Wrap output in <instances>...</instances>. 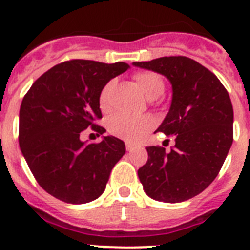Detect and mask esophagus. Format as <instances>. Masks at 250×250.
I'll use <instances>...</instances> for the list:
<instances>
[{
  "label": "esophagus",
  "instance_id": "obj_1",
  "mask_svg": "<svg viewBox=\"0 0 250 250\" xmlns=\"http://www.w3.org/2000/svg\"><path fill=\"white\" fill-rule=\"evenodd\" d=\"M135 149V146L132 144H130V143H126V150L127 151H132V150Z\"/></svg>",
  "mask_w": 250,
  "mask_h": 250
}]
</instances>
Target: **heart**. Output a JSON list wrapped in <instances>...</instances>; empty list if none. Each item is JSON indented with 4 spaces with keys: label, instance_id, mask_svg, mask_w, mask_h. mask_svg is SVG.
Segmentation results:
<instances>
[{
    "label": "heart",
    "instance_id": "heart-1",
    "mask_svg": "<svg viewBox=\"0 0 250 250\" xmlns=\"http://www.w3.org/2000/svg\"><path fill=\"white\" fill-rule=\"evenodd\" d=\"M134 81L138 85L144 96L149 100L159 98L164 92V80L160 75L152 71H141L134 75ZM112 87V83H109L103 89L100 94V106L103 110L107 109V96L109 91ZM154 125V120L150 116L145 115H130L125 112L112 115L107 123V129L112 135L124 139L129 143H136L149 131Z\"/></svg>",
    "mask_w": 250,
    "mask_h": 250
}]
</instances>
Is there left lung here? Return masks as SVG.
Wrapping results in <instances>:
<instances>
[{"mask_svg":"<svg viewBox=\"0 0 250 250\" xmlns=\"http://www.w3.org/2000/svg\"><path fill=\"white\" fill-rule=\"evenodd\" d=\"M132 65L165 76L173 90L169 112L156 131L174 135L175 146L167 154L164 147H146L149 159L138 170L144 191L164 203L194 198L213 183L233 143L228 91L213 72L189 57Z\"/></svg>","mask_w":250,"mask_h":250,"instance_id":"left-lung-1","label":"left lung"}]
</instances>
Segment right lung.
I'll list each match as a JSON object with an SVG mask.
<instances>
[{"mask_svg": "<svg viewBox=\"0 0 250 250\" xmlns=\"http://www.w3.org/2000/svg\"><path fill=\"white\" fill-rule=\"evenodd\" d=\"M130 66L72 60L59 63L39 77L20 107L19 141L31 173L57 199L85 204L98 199L115 164L126 149L120 139L103 136L98 144L80 139L101 119L100 94L111 79Z\"/></svg>", "mask_w": 250, "mask_h": 250, "instance_id": "right-lung-1", "label": "right lung"}]
</instances>
